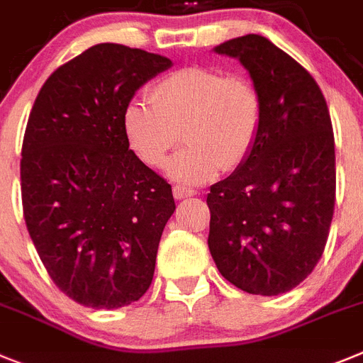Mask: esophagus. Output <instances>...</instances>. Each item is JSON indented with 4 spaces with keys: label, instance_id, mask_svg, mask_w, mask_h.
I'll list each match as a JSON object with an SVG mask.
<instances>
[{
    "label": "esophagus",
    "instance_id": "34e87169",
    "mask_svg": "<svg viewBox=\"0 0 363 363\" xmlns=\"http://www.w3.org/2000/svg\"><path fill=\"white\" fill-rule=\"evenodd\" d=\"M172 193H174L176 200H184V198H189V196H194V194H198V191H194V189H191V187H185V185H174Z\"/></svg>",
    "mask_w": 363,
    "mask_h": 363
}]
</instances>
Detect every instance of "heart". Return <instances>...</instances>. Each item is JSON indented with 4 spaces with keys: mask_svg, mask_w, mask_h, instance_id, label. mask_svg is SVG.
I'll return each mask as SVG.
<instances>
[{
    "mask_svg": "<svg viewBox=\"0 0 363 363\" xmlns=\"http://www.w3.org/2000/svg\"><path fill=\"white\" fill-rule=\"evenodd\" d=\"M262 113V97L252 80L189 66L157 80L150 102H128L123 126L135 156L156 169L165 165L182 132L187 147L170 161L169 174L196 185L220 169L242 165L261 134Z\"/></svg>",
    "mask_w": 363,
    "mask_h": 363,
    "instance_id": "obj_1",
    "label": "heart"
}]
</instances>
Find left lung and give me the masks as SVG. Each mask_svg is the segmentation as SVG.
<instances>
[{"label": "left lung", "instance_id": "obj_1", "mask_svg": "<svg viewBox=\"0 0 363 363\" xmlns=\"http://www.w3.org/2000/svg\"><path fill=\"white\" fill-rule=\"evenodd\" d=\"M240 60L262 97L252 154L207 194L209 252L229 283L279 296L303 283L323 255L336 200L329 108L301 64L264 36L216 45Z\"/></svg>", "mask_w": 363, "mask_h": 363}]
</instances>
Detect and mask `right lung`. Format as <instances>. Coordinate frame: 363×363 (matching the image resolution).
Instances as JSON below:
<instances>
[{"instance_id": "add662e5", "label": "right lung", "mask_w": 363, "mask_h": 363, "mask_svg": "<svg viewBox=\"0 0 363 363\" xmlns=\"http://www.w3.org/2000/svg\"><path fill=\"white\" fill-rule=\"evenodd\" d=\"M169 58L99 43L40 89L21 147V203L52 283L89 308H121L148 290L176 209L167 179L130 150L125 108Z\"/></svg>"}]
</instances>
